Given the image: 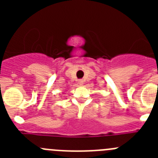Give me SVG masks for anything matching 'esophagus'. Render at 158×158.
I'll return each mask as SVG.
<instances>
[{
  "label": "esophagus",
  "instance_id": "34e87169",
  "mask_svg": "<svg viewBox=\"0 0 158 158\" xmlns=\"http://www.w3.org/2000/svg\"><path fill=\"white\" fill-rule=\"evenodd\" d=\"M84 83V81L83 80H79L78 81V84H80V85H82Z\"/></svg>",
  "mask_w": 158,
  "mask_h": 158
}]
</instances>
